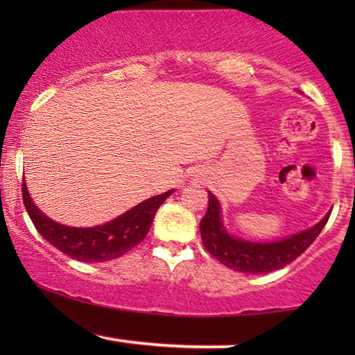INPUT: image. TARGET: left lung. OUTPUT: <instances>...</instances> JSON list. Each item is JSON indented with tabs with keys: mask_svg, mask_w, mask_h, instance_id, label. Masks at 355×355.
<instances>
[{
	"mask_svg": "<svg viewBox=\"0 0 355 355\" xmlns=\"http://www.w3.org/2000/svg\"><path fill=\"white\" fill-rule=\"evenodd\" d=\"M331 211L311 229L299 232L291 237L274 242H252L234 237L227 232L222 222V207L214 193L209 191V209L200 220L202 242L223 266L243 274H267L279 270L299 255H302L311 243L319 237L327 223Z\"/></svg>",
	"mask_w": 355,
	"mask_h": 355,
	"instance_id": "obj_1",
	"label": "left lung"
}]
</instances>
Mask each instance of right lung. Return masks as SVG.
Segmentation results:
<instances>
[{
    "label": "right lung",
    "instance_id": "right-lung-1",
    "mask_svg": "<svg viewBox=\"0 0 355 355\" xmlns=\"http://www.w3.org/2000/svg\"><path fill=\"white\" fill-rule=\"evenodd\" d=\"M173 191L175 190H168L162 195H155L125 211L120 217L113 218L112 222L88 227V229L61 225L46 217L31 200L26 183H23V203L36 230L53 247H56L71 259L81 260V262H107V260L118 259L130 252L146 237L158 207Z\"/></svg>",
    "mask_w": 355,
    "mask_h": 355
}]
</instances>
